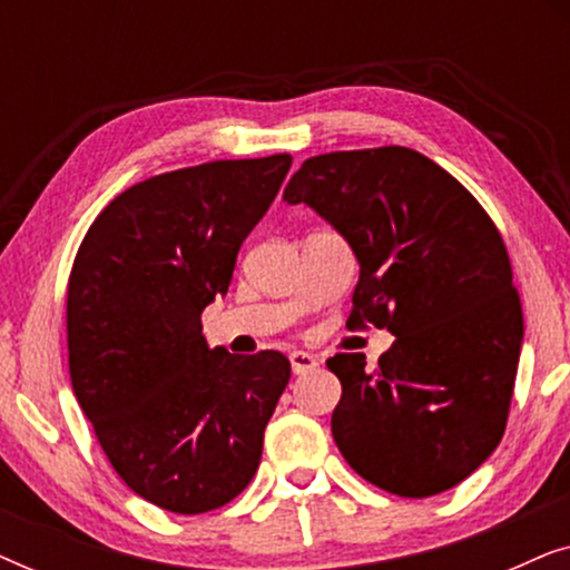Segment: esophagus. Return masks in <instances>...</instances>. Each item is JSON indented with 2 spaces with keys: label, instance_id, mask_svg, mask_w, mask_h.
I'll return each mask as SVG.
<instances>
[{
  "label": "esophagus",
  "instance_id": "34e87169",
  "mask_svg": "<svg viewBox=\"0 0 570 570\" xmlns=\"http://www.w3.org/2000/svg\"><path fill=\"white\" fill-rule=\"evenodd\" d=\"M291 365H293L295 376H303V373L316 371L318 357L311 355V353H303V350H295V353H291Z\"/></svg>",
  "mask_w": 570,
  "mask_h": 570
}]
</instances>
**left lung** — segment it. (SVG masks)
Returning a JSON list of instances; mask_svg holds the SVG:
<instances>
[{
  "label": "left lung",
  "mask_w": 570,
  "mask_h": 570,
  "mask_svg": "<svg viewBox=\"0 0 570 570\" xmlns=\"http://www.w3.org/2000/svg\"><path fill=\"white\" fill-rule=\"evenodd\" d=\"M353 248L361 277L347 326L394 345L326 361L342 396L332 435L363 480L404 498L454 488L493 454L524 342L503 238L480 202L410 147L308 158L285 186Z\"/></svg>",
  "instance_id": "left-lung-1"
}]
</instances>
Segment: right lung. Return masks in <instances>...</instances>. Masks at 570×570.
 <instances>
[{"label":"right lung","instance_id":"obj_1","mask_svg":"<svg viewBox=\"0 0 570 570\" xmlns=\"http://www.w3.org/2000/svg\"><path fill=\"white\" fill-rule=\"evenodd\" d=\"M291 155L215 160L121 191L85 233L67 287L69 376L108 462L174 513L233 501L262 459L291 381L277 350H209L202 311L228 293L238 248Z\"/></svg>","mask_w":570,"mask_h":570}]
</instances>
